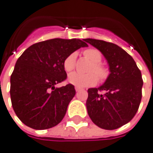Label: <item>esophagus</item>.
Returning a JSON list of instances; mask_svg holds the SVG:
<instances>
[{
	"label": "esophagus",
	"instance_id": "esophagus-1",
	"mask_svg": "<svg viewBox=\"0 0 153 153\" xmlns=\"http://www.w3.org/2000/svg\"><path fill=\"white\" fill-rule=\"evenodd\" d=\"M75 90H76V91H80V88H78V87H76V88H75Z\"/></svg>",
	"mask_w": 153,
	"mask_h": 153
}]
</instances>
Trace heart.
Masks as SVG:
<instances>
[{
    "label": "heart",
    "mask_w": 153,
    "mask_h": 153,
    "mask_svg": "<svg viewBox=\"0 0 153 153\" xmlns=\"http://www.w3.org/2000/svg\"><path fill=\"white\" fill-rule=\"evenodd\" d=\"M83 55L92 62L87 74H81L78 72H72L68 76V82L77 87H88L94 86L97 82L98 76L101 81H103L108 76V70L105 66L101 64L102 55L101 51L95 48H89L83 51ZM76 56L71 53L67 56L63 62V66L66 72H71L75 69ZM97 75H96L95 74Z\"/></svg>",
    "instance_id": "obj_1"
}]
</instances>
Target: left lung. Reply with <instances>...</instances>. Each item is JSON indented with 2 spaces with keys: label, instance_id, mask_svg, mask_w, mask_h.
<instances>
[{
  "label": "left lung",
  "instance_id": "8db88e82",
  "mask_svg": "<svg viewBox=\"0 0 153 153\" xmlns=\"http://www.w3.org/2000/svg\"><path fill=\"white\" fill-rule=\"evenodd\" d=\"M85 41L102 53L111 71L102 86L87 91V112L97 127L117 129L129 123L138 110L143 85L141 71L117 45L96 39Z\"/></svg>",
  "mask_w": 153,
  "mask_h": 153
}]
</instances>
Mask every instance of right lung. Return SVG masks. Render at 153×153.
<instances>
[{
    "label": "right lung",
    "mask_w": 153,
    "mask_h": 153,
    "mask_svg": "<svg viewBox=\"0 0 153 153\" xmlns=\"http://www.w3.org/2000/svg\"><path fill=\"white\" fill-rule=\"evenodd\" d=\"M87 44L80 39L55 38L28 47L16 61L10 76V100L15 113L36 130L56 126L76 94L74 86L55 87L66 79L63 62Z\"/></svg>",
    "instance_id": "1"
}]
</instances>
